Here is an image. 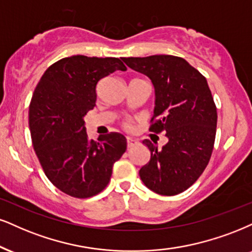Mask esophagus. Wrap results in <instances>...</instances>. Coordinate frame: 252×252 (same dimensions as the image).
<instances>
[{
    "mask_svg": "<svg viewBox=\"0 0 252 252\" xmlns=\"http://www.w3.org/2000/svg\"><path fill=\"white\" fill-rule=\"evenodd\" d=\"M135 144H136V141L133 140V139H127V148H128V150L129 148L134 147Z\"/></svg>",
    "mask_w": 252,
    "mask_h": 252,
    "instance_id": "34e87169",
    "label": "esophagus"
}]
</instances>
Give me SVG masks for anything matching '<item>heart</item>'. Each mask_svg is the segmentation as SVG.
<instances>
[{
    "label": "heart",
    "instance_id": "1",
    "mask_svg": "<svg viewBox=\"0 0 252 252\" xmlns=\"http://www.w3.org/2000/svg\"><path fill=\"white\" fill-rule=\"evenodd\" d=\"M124 125H125V127H126V128H132V125H131V123H129V121H126V123L125 124H124Z\"/></svg>",
    "mask_w": 252,
    "mask_h": 252
}]
</instances>
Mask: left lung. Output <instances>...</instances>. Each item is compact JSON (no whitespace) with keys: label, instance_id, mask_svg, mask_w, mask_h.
Here are the masks:
<instances>
[{"label":"left lung","instance_id":"1","mask_svg":"<svg viewBox=\"0 0 252 252\" xmlns=\"http://www.w3.org/2000/svg\"><path fill=\"white\" fill-rule=\"evenodd\" d=\"M121 60L152 80L155 107L150 131L164 132L168 138L161 150L157 142L142 141L151 160L139 170L140 179L157 194H180L206 169L215 142L217 111L206 77L176 56Z\"/></svg>","mask_w":252,"mask_h":252}]
</instances>
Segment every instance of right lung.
<instances>
[{
    "label": "right lung",
    "instance_id": "1",
    "mask_svg": "<svg viewBox=\"0 0 252 252\" xmlns=\"http://www.w3.org/2000/svg\"><path fill=\"white\" fill-rule=\"evenodd\" d=\"M117 70H127L119 58H62L46 69L31 98L33 150L46 178L72 197L88 198L104 190L114 162L126 151L120 133L89 139L84 121L95 106L98 82Z\"/></svg>",
    "mask_w": 252,
    "mask_h": 252
}]
</instances>
